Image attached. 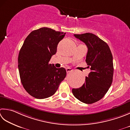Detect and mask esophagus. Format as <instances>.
<instances>
[{"label": "esophagus", "instance_id": "34e87169", "mask_svg": "<svg viewBox=\"0 0 130 130\" xmlns=\"http://www.w3.org/2000/svg\"><path fill=\"white\" fill-rule=\"evenodd\" d=\"M66 70H67V73H69L70 72H72V71L73 70V69L72 68H67V69H66Z\"/></svg>", "mask_w": 130, "mask_h": 130}]
</instances>
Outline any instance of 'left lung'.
Listing matches in <instances>:
<instances>
[{
	"instance_id": "1",
	"label": "left lung",
	"mask_w": 130,
	"mask_h": 130,
	"mask_svg": "<svg viewBox=\"0 0 130 130\" xmlns=\"http://www.w3.org/2000/svg\"><path fill=\"white\" fill-rule=\"evenodd\" d=\"M88 48L86 62L91 72L86 82L78 88H73V95L81 102L92 104L102 99L112 83L113 56L107 43L92 33L74 34Z\"/></svg>"
}]
</instances>
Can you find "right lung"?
Instances as JSON below:
<instances>
[{
  "mask_svg": "<svg viewBox=\"0 0 130 130\" xmlns=\"http://www.w3.org/2000/svg\"><path fill=\"white\" fill-rule=\"evenodd\" d=\"M65 34L42 27L30 32L23 43L18 68L23 87L32 97L43 99L52 96L67 75L65 68L49 63Z\"/></svg>",
  "mask_w": 130,
  "mask_h": 130,
  "instance_id": "right-lung-1",
  "label": "right lung"
}]
</instances>
